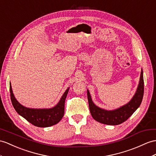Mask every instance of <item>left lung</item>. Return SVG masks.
Listing matches in <instances>:
<instances>
[{
	"mask_svg": "<svg viewBox=\"0 0 156 156\" xmlns=\"http://www.w3.org/2000/svg\"><path fill=\"white\" fill-rule=\"evenodd\" d=\"M144 90L143 71L142 70L137 90H136L132 100L123 107L111 111L101 109L94 105L92 100H91L89 90H87V97H88L89 110L91 115L97 122L105 124L118 125L122 123L125 122L140 107L142 101Z\"/></svg>",
	"mask_w": 156,
	"mask_h": 156,
	"instance_id": "1",
	"label": "left lung"
}]
</instances>
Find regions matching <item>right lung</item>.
Returning a JSON list of instances; mask_svg holds the SVG:
<instances>
[{"label": "right lung", "mask_w": 156, "mask_h": 156, "mask_svg": "<svg viewBox=\"0 0 156 156\" xmlns=\"http://www.w3.org/2000/svg\"><path fill=\"white\" fill-rule=\"evenodd\" d=\"M68 91L69 88L55 107L49 109H33L24 107L19 103L14 96L11 85H10V99L16 111L32 124L41 128L53 126L62 120L65 111V101Z\"/></svg>", "instance_id": "add662e5"}]
</instances>
